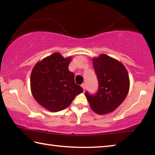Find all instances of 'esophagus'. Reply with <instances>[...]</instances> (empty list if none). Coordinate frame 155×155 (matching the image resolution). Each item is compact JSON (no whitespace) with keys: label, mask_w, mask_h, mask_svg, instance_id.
<instances>
[{"label":"esophagus","mask_w":155,"mask_h":155,"mask_svg":"<svg viewBox=\"0 0 155 155\" xmlns=\"http://www.w3.org/2000/svg\"><path fill=\"white\" fill-rule=\"evenodd\" d=\"M81 87H82V88L83 89V90L85 91V83H83L82 85H81Z\"/></svg>","instance_id":"34e87169"}]
</instances>
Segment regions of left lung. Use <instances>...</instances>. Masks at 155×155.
I'll return each mask as SVG.
<instances>
[{
	"instance_id": "obj_1",
	"label": "left lung",
	"mask_w": 155,
	"mask_h": 155,
	"mask_svg": "<svg viewBox=\"0 0 155 155\" xmlns=\"http://www.w3.org/2000/svg\"><path fill=\"white\" fill-rule=\"evenodd\" d=\"M98 80L96 95L85 92L93 111L99 115L109 114L117 108L127 97L130 80L127 68L121 62L105 54L92 59Z\"/></svg>"
}]
</instances>
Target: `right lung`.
<instances>
[{"label": "right lung", "mask_w": 155, "mask_h": 155, "mask_svg": "<svg viewBox=\"0 0 155 155\" xmlns=\"http://www.w3.org/2000/svg\"><path fill=\"white\" fill-rule=\"evenodd\" d=\"M72 57L64 58L54 52L38 61L31 75V90L35 101L51 112L65 109L83 90L74 82V73L68 70Z\"/></svg>", "instance_id": "right-lung-1"}]
</instances>
